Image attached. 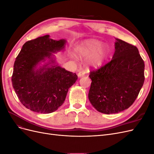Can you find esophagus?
I'll list each match as a JSON object with an SVG mask.
<instances>
[{
	"mask_svg": "<svg viewBox=\"0 0 154 154\" xmlns=\"http://www.w3.org/2000/svg\"><path fill=\"white\" fill-rule=\"evenodd\" d=\"M85 71H80V72H78V77H79V78H81V77L84 76H85Z\"/></svg>",
	"mask_w": 154,
	"mask_h": 154,
	"instance_id": "34e87169",
	"label": "esophagus"
}]
</instances>
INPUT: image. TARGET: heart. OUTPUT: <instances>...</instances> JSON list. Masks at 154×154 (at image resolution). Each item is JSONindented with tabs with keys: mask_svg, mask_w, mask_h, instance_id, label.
<instances>
[{
	"mask_svg": "<svg viewBox=\"0 0 154 154\" xmlns=\"http://www.w3.org/2000/svg\"><path fill=\"white\" fill-rule=\"evenodd\" d=\"M98 41L91 40L83 42L78 45L75 51L80 57H87L92 54L89 59L90 65L94 67L100 66L106 57L107 51L103 47H100Z\"/></svg>",
	"mask_w": 154,
	"mask_h": 154,
	"instance_id": "b5f03b06",
	"label": "heart"
}]
</instances>
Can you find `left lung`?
Segmentation results:
<instances>
[{
    "label": "left lung",
    "instance_id": "left-lung-1",
    "mask_svg": "<svg viewBox=\"0 0 154 154\" xmlns=\"http://www.w3.org/2000/svg\"><path fill=\"white\" fill-rule=\"evenodd\" d=\"M115 52L109 62L89 74L88 99L100 112L118 113L131 106L144 82V63L138 49L116 38Z\"/></svg>",
    "mask_w": 154,
    "mask_h": 154
}]
</instances>
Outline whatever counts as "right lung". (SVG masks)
Here are the masks:
<instances>
[{
	"mask_svg": "<svg viewBox=\"0 0 154 154\" xmlns=\"http://www.w3.org/2000/svg\"><path fill=\"white\" fill-rule=\"evenodd\" d=\"M66 43V40H54L47 35L23 45L14 63L11 81L18 99L27 109L49 114L64 103L78 76L56 65L52 53L63 49ZM46 58L49 61L37 68Z\"/></svg>",
	"mask_w": 154,
	"mask_h": 154,
	"instance_id": "obj_1",
	"label": "right lung"
}]
</instances>
